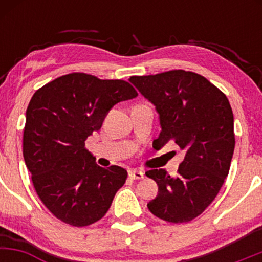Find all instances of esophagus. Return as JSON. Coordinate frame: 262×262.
I'll return each instance as SVG.
<instances>
[{
    "label": "esophagus",
    "mask_w": 262,
    "mask_h": 262,
    "mask_svg": "<svg viewBox=\"0 0 262 262\" xmlns=\"http://www.w3.org/2000/svg\"><path fill=\"white\" fill-rule=\"evenodd\" d=\"M129 177L132 180H141L144 179V172L140 170H130L129 171Z\"/></svg>",
    "instance_id": "obj_1"
}]
</instances>
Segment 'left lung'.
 <instances>
[{"mask_svg":"<svg viewBox=\"0 0 262 262\" xmlns=\"http://www.w3.org/2000/svg\"><path fill=\"white\" fill-rule=\"evenodd\" d=\"M159 113L161 132L152 146L175 141L186 150L179 173L149 170L159 193L148 208L169 223L192 221L214 201L230 169L235 135L227 96L206 77L185 70L129 79Z\"/></svg>","mask_w":262,"mask_h":262,"instance_id":"left-lung-1","label":"left lung"}]
</instances>
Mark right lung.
<instances>
[{
  "label": "right lung",
  "instance_id": "1",
  "mask_svg": "<svg viewBox=\"0 0 262 262\" xmlns=\"http://www.w3.org/2000/svg\"><path fill=\"white\" fill-rule=\"evenodd\" d=\"M137 96L127 81L83 73L60 76L33 95L23 158L40 201L64 223L86 227L100 221L125 183L127 171L98 166L85 141L114 104Z\"/></svg>",
  "mask_w": 262,
  "mask_h": 262
}]
</instances>
